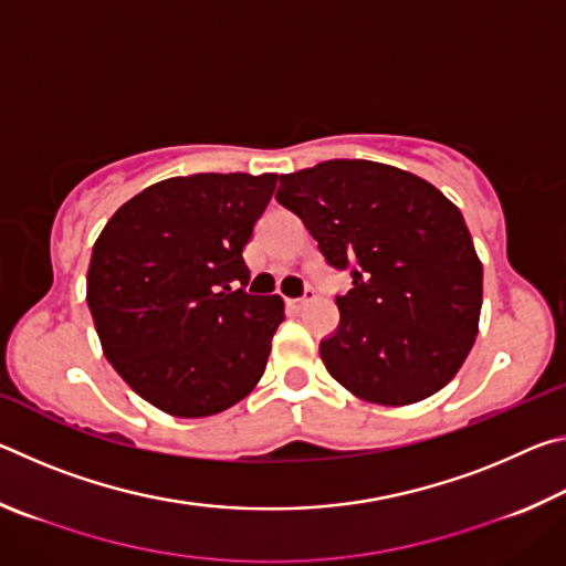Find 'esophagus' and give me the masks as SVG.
Returning a JSON list of instances; mask_svg holds the SVG:
<instances>
[{"instance_id":"34e87169","label":"esophagus","mask_w":566,"mask_h":566,"mask_svg":"<svg viewBox=\"0 0 566 566\" xmlns=\"http://www.w3.org/2000/svg\"><path fill=\"white\" fill-rule=\"evenodd\" d=\"M310 302H312V300H306V296H304V300H286V306H290L292 312H302L304 306L310 304Z\"/></svg>"}]
</instances>
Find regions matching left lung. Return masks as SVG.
<instances>
[{
    "mask_svg": "<svg viewBox=\"0 0 566 566\" xmlns=\"http://www.w3.org/2000/svg\"><path fill=\"white\" fill-rule=\"evenodd\" d=\"M334 270L339 327L319 344L329 375L371 405H415L454 379L479 332L482 262L457 205L411 171L332 159L280 177Z\"/></svg>",
    "mask_w": 566,
    "mask_h": 566,
    "instance_id": "8db88e82",
    "label": "left lung"
}]
</instances>
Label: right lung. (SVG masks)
Returning <instances> with one entry per match:
<instances>
[{"mask_svg": "<svg viewBox=\"0 0 566 566\" xmlns=\"http://www.w3.org/2000/svg\"><path fill=\"white\" fill-rule=\"evenodd\" d=\"M276 175L171 177L139 191L92 249L87 304L104 357L149 405L212 417L262 379L282 296L247 284L244 247Z\"/></svg>", "mask_w": 566, "mask_h": 566, "instance_id": "1", "label": "right lung"}]
</instances>
